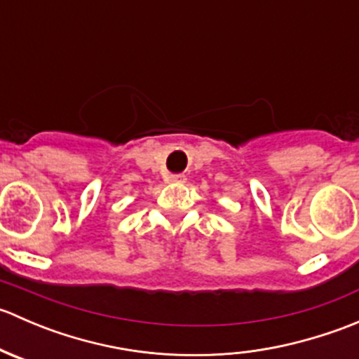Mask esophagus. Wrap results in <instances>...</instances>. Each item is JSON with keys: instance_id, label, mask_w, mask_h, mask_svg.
Segmentation results:
<instances>
[{"instance_id": "obj_1", "label": "esophagus", "mask_w": 359, "mask_h": 359, "mask_svg": "<svg viewBox=\"0 0 359 359\" xmlns=\"http://www.w3.org/2000/svg\"><path fill=\"white\" fill-rule=\"evenodd\" d=\"M168 182L182 184V182H186V175H182V173H177V175H170Z\"/></svg>"}]
</instances>
